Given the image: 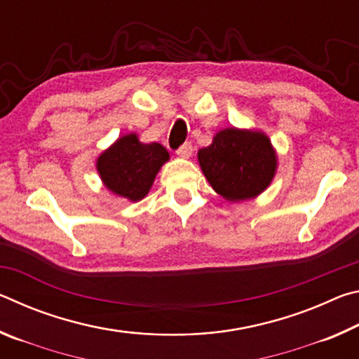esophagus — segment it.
<instances>
[{"label": "esophagus", "mask_w": 359, "mask_h": 359, "mask_svg": "<svg viewBox=\"0 0 359 359\" xmlns=\"http://www.w3.org/2000/svg\"><path fill=\"white\" fill-rule=\"evenodd\" d=\"M193 155V147L191 144H184L182 147L177 150V156L180 158H190Z\"/></svg>", "instance_id": "34e87169"}]
</instances>
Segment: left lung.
Returning a JSON list of instances; mask_svg holds the SVG:
<instances>
[{"label": "left lung", "instance_id": "8db88e82", "mask_svg": "<svg viewBox=\"0 0 359 359\" xmlns=\"http://www.w3.org/2000/svg\"><path fill=\"white\" fill-rule=\"evenodd\" d=\"M198 161L210 187L226 201L241 203L263 193L277 172V151L259 130H220Z\"/></svg>", "mask_w": 359, "mask_h": 359}]
</instances>
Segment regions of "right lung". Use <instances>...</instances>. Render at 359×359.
<instances>
[{"label":"right lung","mask_w":359,"mask_h":359,"mask_svg":"<svg viewBox=\"0 0 359 359\" xmlns=\"http://www.w3.org/2000/svg\"><path fill=\"white\" fill-rule=\"evenodd\" d=\"M169 151L161 144H144L136 133L120 136L96 158V171L109 191L131 203L147 196Z\"/></svg>","instance_id":"right-lung-1"}]
</instances>
